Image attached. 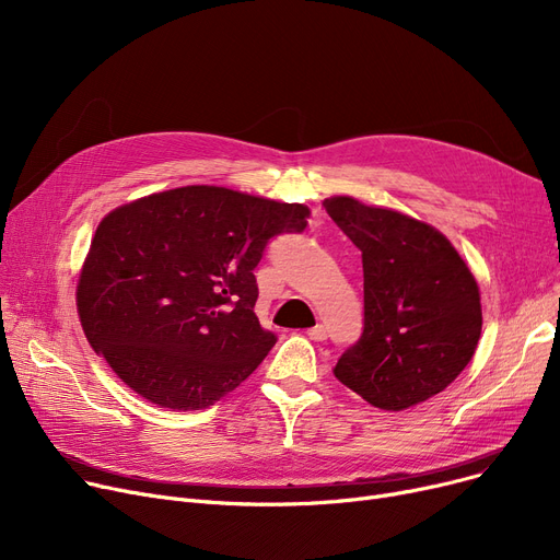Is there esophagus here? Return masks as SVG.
<instances>
[{"mask_svg":"<svg viewBox=\"0 0 560 560\" xmlns=\"http://www.w3.org/2000/svg\"><path fill=\"white\" fill-rule=\"evenodd\" d=\"M308 338L315 340V342L327 340V327L325 325H315L313 329H308Z\"/></svg>","mask_w":560,"mask_h":560,"instance_id":"34e87169","label":"esophagus"}]
</instances>
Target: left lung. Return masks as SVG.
Here are the masks:
<instances>
[{
  "label": "left lung",
  "mask_w": 560,
  "mask_h": 560,
  "mask_svg": "<svg viewBox=\"0 0 560 560\" xmlns=\"http://www.w3.org/2000/svg\"><path fill=\"white\" fill-rule=\"evenodd\" d=\"M363 254L365 322L334 374L376 408L404 410L443 393L481 338L475 275L438 229L354 197L325 199Z\"/></svg>",
  "instance_id": "obj_1"
}]
</instances>
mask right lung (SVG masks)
<instances>
[{
    "label": "right lung",
    "mask_w": 560,
    "mask_h": 560,
    "mask_svg": "<svg viewBox=\"0 0 560 560\" xmlns=\"http://www.w3.org/2000/svg\"><path fill=\"white\" fill-rule=\"evenodd\" d=\"M308 209L218 186L136 199L97 226L77 285L91 347L125 384L172 410L220 401L268 357L277 336L254 313V268Z\"/></svg>",
    "instance_id": "obj_1"
}]
</instances>
